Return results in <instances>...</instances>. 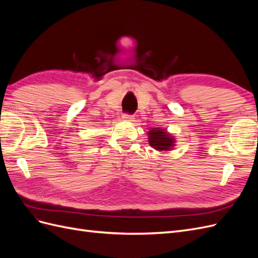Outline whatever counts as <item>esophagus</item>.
Here are the masks:
<instances>
[{
    "label": "esophagus",
    "instance_id": "esophagus-1",
    "mask_svg": "<svg viewBox=\"0 0 258 258\" xmlns=\"http://www.w3.org/2000/svg\"><path fill=\"white\" fill-rule=\"evenodd\" d=\"M122 119L126 120V121H135V116L134 115H130V114H123L122 115Z\"/></svg>",
    "mask_w": 258,
    "mask_h": 258
}]
</instances>
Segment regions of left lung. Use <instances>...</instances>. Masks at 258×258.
Instances as JSON below:
<instances>
[{
	"label": "left lung",
	"instance_id": "1",
	"mask_svg": "<svg viewBox=\"0 0 258 258\" xmlns=\"http://www.w3.org/2000/svg\"><path fill=\"white\" fill-rule=\"evenodd\" d=\"M148 142L156 151H169L174 146V137L162 128H153L148 131Z\"/></svg>",
	"mask_w": 258,
	"mask_h": 258
}]
</instances>
